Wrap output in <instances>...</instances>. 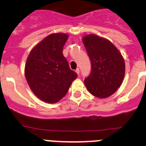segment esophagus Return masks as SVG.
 <instances>
[{"label":"esophagus","mask_w":146,"mask_h":146,"mask_svg":"<svg viewBox=\"0 0 146 146\" xmlns=\"http://www.w3.org/2000/svg\"><path fill=\"white\" fill-rule=\"evenodd\" d=\"M76 73H77V74H78V75H79V73H80L79 68H77V69H76Z\"/></svg>","instance_id":"34e87169"}]
</instances>
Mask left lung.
Wrapping results in <instances>:
<instances>
[{
	"label": "left lung",
	"instance_id": "8db88e82",
	"mask_svg": "<svg viewBox=\"0 0 146 146\" xmlns=\"http://www.w3.org/2000/svg\"><path fill=\"white\" fill-rule=\"evenodd\" d=\"M90 61L91 72L84 79L88 91L99 98L112 95L121 84L125 63L116 47L103 38L87 35L83 38Z\"/></svg>",
	"mask_w": 146,
	"mask_h": 146
}]
</instances>
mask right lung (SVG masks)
<instances>
[{
	"instance_id": "right-lung-1",
	"label": "right lung",
	"mask_w": 146,
	"mask_h": 146,
	"mask_svg": "<svg viewBox=\"0 0 146 146\" xmlns=\"http://www.w3.org/2000/svg\"><path fill=\"white\" fill-rule=\"evenodd\" d=\"M68 35L54 33L35 46L25 65V78L33 92L44 102H58L78 76L70 70L62 49Z\"/></svg>"
}]
</instances>
